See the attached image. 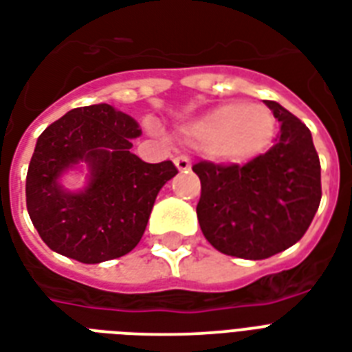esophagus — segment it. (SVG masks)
<instances>
[{
  "mask_svg": "<svg viewBox=\"0 0 352 352\" xmlns=\"http://www.w3.org/2000/svg\"><path fill=\"white\" fill-rule=\"evenodd\" d=\"M174 165H176V168H178L179 173H187V170L190 168L189 157H185V156L174 157Z\"/></svg>",
  "mask_w": 352,
  "mask_h": 352,
  "instance_id": "1",
  "label": "esophagus"
}]
</instances>
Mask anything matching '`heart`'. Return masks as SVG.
<instances>
[{
    "label": "heart",
    "mask_w": 352,
    "mask_h": 352,
    "mask_svg": "<svg viewBox=\"0 0 352 352\" xmlns=\"http://www.w3.org/2000/svg\"><path fill=\"white\" fill-rule=\"evenodd\" d=\"M189 145L217 160L239 163L257 156L275 133L274 113L263 104L228 102L182 128Z\"/></svg>",
    "instance_id": "b5f03b06"
}]
</instances>
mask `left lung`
<instances>
[{
	"label": "left lung",
	"mask_w": 352,
	"mask_h": 352,
	"mask_svg": "<svg viewBox=\"0 0 352 352\" xmlns=\"http://www.w3.org/2000/svg\"><path fill=\"white\" fill-rule=\"evenodd\" d=\"M280 122L275 145L246 165L200 162L192 170L201 195L196 214L209 244L231 257L261 261L309 230L321 200L320 157L312 133L275 100H266Z\"/></svg>",
	"instance_id": "8db88e82"
}]
</instances>
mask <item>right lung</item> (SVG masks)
I'll use <instances>...</instances> for the list:
<instances>
[{
	"instance_id": "add662e5",
	"label": "right lung",
	"mask_w": 352,
	"mask_h": 352,
	"mask_svg": "<svg viewBox=\"0 0 352 352\" xmlns=\"http://www.w3.org/2000/svg\"><path fill=\"white\" fill-rule=\"evenodd\" d=\"M141 135L133 117L113 106L67 111L38 138L25 182L32 226L53 252L97 264L132 252L145 233L156 196L178 170L130 152ZM86 164L89 182L65 190L59 178Z\"/></svg>"
}]
</instances>
